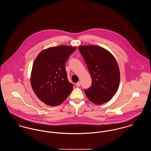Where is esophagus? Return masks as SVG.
<instances>
[{
    "label": "esophagus",
    "mask_w": 151,
    "mask_h": 151,
    "mask_svg": "<svg viewBox=\"0 0 151 151\" xmlns=\"http://www.w3.org/2000/svg\"><path fill=\"white\" fill-rule=\"evenodd\" d=\"M80 85H81V83L79 81V82H78L76 84V86H80Z\"/></svg>",
    "instance_id": "34e87169"
}]
</instances>
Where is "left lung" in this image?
Segmentation results:
<instances>
[{
	"mask_svg": "<svg viewBox=\"0 0 151 151\" xmlns=\"http://www.w3.org/2000/svg\"><path fill=\"white\" fill-rule=\"evenodd\" d=\"M91 76V86L85 89L88 99L96 105L110 100L117 91L120 83V72L115 58L109 51L97 45L80 46Z\"/></svg>",
	"mask_w": 151,
	"mask_h": 151,
	"instance_id": "obj_1",
	"label": "left lung"
}]
</instances>
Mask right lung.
<instances>
[{
	"instance_id": "1",
	"label": "right lung",
	"mask_w": 151,
	"mask_h": 151,
	"mask_svg": "<svg viewBox=\"0 0 151 151\" xmlns=\"http://www.w3.org/2000/svg\"><path fill=\"white\" fill-rule=\"evenodd\" d=\"M76 47L66 45L41 51L33 63L30 75L32 89L45 104L56 106L72 92L73 84L67 79L65 64Z\"/></svg>"
}]
</instances>
